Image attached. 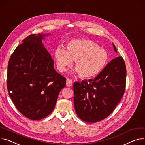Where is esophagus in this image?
Masks as SVG:
<instances>
[{
  "instance_id": "obj_1",
  "label": "esophagus",
  "mask_w": 145,
  "mask_h": 145,
  "mask_svg": "<svg viewBox=\"0 0 145 145\" xmlns=\"http://www.w3.org/2000/svg\"><path fill=\"white\" fill-rule=\"evenodd\" d=\"M73 85V82L72 80L69 79H66V86L67 87H71Z\"/></svg>"
}]
</instances>
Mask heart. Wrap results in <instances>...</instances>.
Wrapping results in <instances>:
<instances>
[{
  "label": "heart",
  "mask_w": 145,
  "mask_h": 145,
  "mask_svg": "<svg viewBox=\"0 0 145 145\" xmlns=\"http://www.w3.org/2000/svg\"><path fill=\"white\" fill-rule=\"evenodd\" d=\"M57 68L65 72L75 61L74 73L82 78H91L99 74L107 65L108 54L93 41L86 39H74L67 44L66 50L59 46L54 52Z\"/></svg>",
  "instance_id": "1"
}]
</instances>
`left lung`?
Returning a JSON list of instances; mask_svg holds the SVG:
<instances>
[{
	"label": "left lung",
	"instance_id": "left-lung-1",
	"mask_svg": "<svg viewBox=\"0 0 145 145\" xmlns=\"http://www.w3.org/2000/svg\"><path fill=\"white\" fill-rule=\"evenodd\" d=\"M114 50L117 52L112 43ZM126 66L122 56L108 63L94 79L74 82V105L78 117L97 122L110 115L120 103L126 85Z\"/></svg>",
	"mask_w": 145,
	"mask_h": 145
}]
</instances>
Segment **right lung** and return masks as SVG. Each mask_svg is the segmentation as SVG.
<instances>
[{"label":"right lung","instance_id":"right-lung-1","mask_svg":"<svg viewBox=\"0 0 145 145\" xmlns=\"http://www.w3.org/2000/svg\"><path fill=\"white\" fill-rule=\"evenodd\" d=\"M50 34H31L11 55L7 67L9 96L19 112L38 120L53 111L66 79L54 69V61L42 40Z\"/></svg>","mask_w":145,"mask_h":145}]
</instances>
